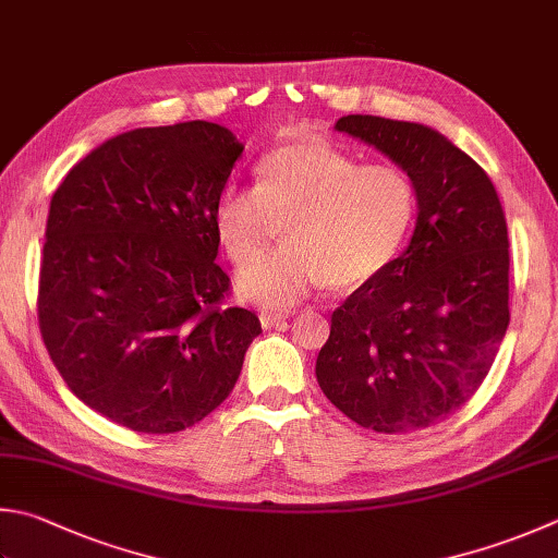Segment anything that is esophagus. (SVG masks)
<instances>
[{
	"mask_svg": "<svg viewBox=\"0 0 558 558\" xmlns=\"http://www.w3.org/2000/svg\"><path fill=\"white\" fill-rule=\"evenodd\" d=\"M287 318H289L287 313H275V311H262L259 313V323H262V328H265V330L275 328V325H283V323H287Z\"/></svg>",
	"mask_w": 558,
	"mask_h": 558,
	"instance_id": "esophagus-1",
	"label": "esophagus"
}]
</instances>
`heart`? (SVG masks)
<instances>
[{"label": "heart", "mask_w": 558, "mask_h": 558, "mask_svg": "<svg viewBox=\"0 0 558 558\" xmlns=\"http://www.w3.org/2000/svg\"><path fill=\"white\" fill-rule=\"evenodd\" d=\"M415 216V189L396 165H362L325 141L271 150L257 184L230 182L216 198L214 226L228 257L243 265L284 221V245L238 271V293L287 311L330 281L350 287L391 259Z\"/></svg>", "instance_id": "1"}]
</instances>
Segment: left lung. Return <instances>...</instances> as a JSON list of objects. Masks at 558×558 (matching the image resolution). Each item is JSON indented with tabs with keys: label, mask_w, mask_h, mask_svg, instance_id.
Masks as SVG:
<instances>
[{
	"label": "left lung",
	"mask_w": 558,
	"mask_h": 558,
	"mask_svg": "<svg viewBox=\"0 0 558 558\" xmlns=\"http://www.w3.org/2000/svg\"><path fill=\"white\" fill-rule=\"evenodd\" d=\"M335 131L401 167L417 220L401 255L332 313L315 376L356 425L429 427L474 396L506 338V214L481 165L429 125L350 113Z\"/></svg>",
	"instance_id": "obj_1"
}]
</instances>
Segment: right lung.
Listing matches in <instances>:
<instances>
[{"label":"right lung","mask_w":558,"mask_h":558,"mask_svg":"<svg viewBox=\"0 0 558 558\" xmlns=\"http://www.w3.org/2000/svg\"><path fill=\"white\" fill-rule=\"evenodd\" d=\"M189 121L101 143L50 198L38 323L72 393L133 433H180L226 401L262 332L220 308L214 206L243 155Z\"/></svg>","instance_id":"obj_1"}]
</instances>
